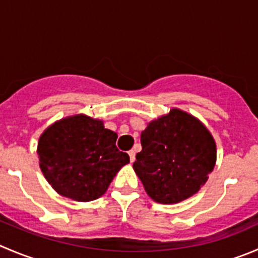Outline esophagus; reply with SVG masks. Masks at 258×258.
<instances>
[{"label":"esophagus","mask_w":258,"mask_h":258,"mask_svg":"<svg viewBox=\"0 0 258 258\" xmlns=\"http://www.w3.org/2000/svg\"><path fill=\"white\" fill-rule=\"evenodd\" d=\"M128 156H130V161L134 162L135 161V156H136V152L134 150H130L128 151Z\"/></svg>","instance_id":"1"}]
</instances>
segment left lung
<instances>
[{
    "mask_svg": "<svg viewBox=\"0 0 258 258\" xmlns=\"http://www.w3.org/2000/svg\"><path fill=\"white\" fill-rule=\"evenodd\" d=\"M141 145L134 169L157 203H179L194 196L216 164V142L208 130L176 108L147 124Z\"/></svg>",
    "mask_w": 258,
    "mask_h": 258,
    "instance_id": "8db88e82",
    "label": "left lung"
}]
</instances>
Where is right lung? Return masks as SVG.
<instances>
[{
    "instance_id": "obj_1",
    "label": "right lung",
    "mask_w": 258,
    "mask_h": 258,
    "mask_svg": "<svg viewBox=\"0 0 258 258\" xmlns=\"http://www.w3.org/2000/svg\"><path fill=\"white\" fill-rule=\"evenodd\" d=\"M117 134L84 114L62 118L37 144L45 179L60 196L77 202L98 199L130 156L116 146Z\"/></svg>"
}]
</instances>
